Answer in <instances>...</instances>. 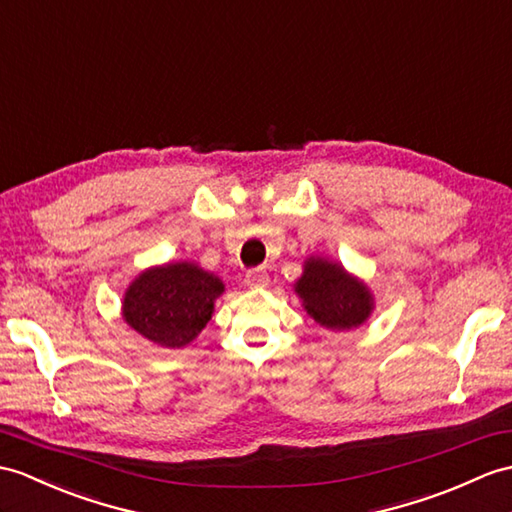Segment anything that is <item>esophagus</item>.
<instances>
[{
	"mask_svg": "<svg viewBox=\"0 0 512 512\" xmlns=\"http://www.w3.org/2000/svg\"><path fill=\"white\" fill-rule=\"evenodd\" d=\"M268 281L270 277L264 268H253L246 272V285H251V288H266Z\"/></svg>",
	"mask_w": 512,
	"mask_h": 512,
	"instance_id": "34e87169",
	"label": "esophagus"
}]
</instances>
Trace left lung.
Instances as JSON below:
<instances>
[{"instance_id": "1", "label": "left lung", "mask_w": 512, "mask_h": 512, "mask_svg": "<svg viewBox=\"0 0 512 512\" xmlns=\"http://www.w3.org/2000/svg\"><path fill=\"white\" fill-rule=\"evenodd\" d=\"M296 294L303 299L307 314L327 329L358 327L373 307L366 285L327 259L305 261L303 277L296 281Z\"/></svg>"}]
</instances>
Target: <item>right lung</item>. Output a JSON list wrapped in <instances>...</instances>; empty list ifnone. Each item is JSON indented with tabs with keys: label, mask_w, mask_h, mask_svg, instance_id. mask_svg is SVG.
<instances>
[{
	"label": "right lung",
	"mask_w": 512,
	"mask_h": 512,
	"mask_svg": "<svg viewBox=\"0 0 512 512\" xmlns=\"http://www.w3.org/2000/svg\"><path fill=\"white\" fill-rule=\"evenodd\" d=\"M222 292V281L194 264L152 268L126 290L124 320L161 347L178 349L209 323L213 301Z\"/></svg>",
	"instance_id": "1"
}]
</instances>
